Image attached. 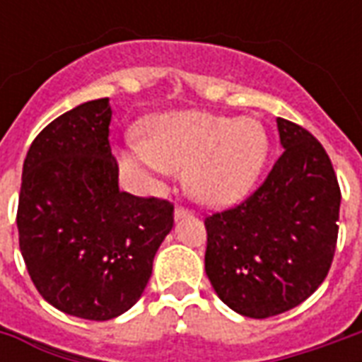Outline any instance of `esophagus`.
<instances>
[{
	"label": "esophagus",
	"instance_id": "1",
	"mask_svg": "<svg viewBox=\"0 0 362 362\" xmlns=\"http://www.w3.org/2000/svg\"><path fill=\"white\" fill-rule=\"evenodd\" d=\"M188 215L189 209H186V207H180V205H178V207L174 209V219H182V217H188Z\"/></svg>",
	"mask_w": 362,
	"mask_h": 362
}]
</instances>
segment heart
<instances>
[{
  "label": "heart",
  "mask_w": 362,
  "mask_h": 362,
  "mask_svg": "<svg viewBox=\"0 0 362 362\" xmlns=\"http://www.w3.org/2000/svg\"><path fill=\"white\" fill-rule=\"evenodd\" d=\"M267 151L269 137L258 119L173 112L151 119L141 141L122 153L119 166L143 182L186 170L189 196L207 205H227L256 184Z\"/></svg>",
  "instance_id": "b5f03b06"
}]
</instances>
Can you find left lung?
Listing matches in <instances>:
<instances>
[{
    "label": "left lung",
    "instance_id": "obj_1",
    "mask_svg": "<svg viewBox=\"0 0 362 362\" xmlns=\"http://www.w3.org/2000/svg\"><path fill=\"white\" fill-rule=\"evenodd\" d=\"M283 155L243 204L205 217V273L228 308L269 318L304 303L326 279L341 192L322 143L277 118Z\"/></svg>",
    "mask_w": 362,
    "mask_h": 362
}]
</instances>
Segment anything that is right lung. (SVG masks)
<instances>
[{"mask_svg": "<svg viewBox=\"0 0 362 362\" xmlns=\"http://www.w3.org/2000/svg\"><path fill=\"white\" fill-rule=\"evenodd\" d=\"M108 98L44 127L23 165L17 228L38 293L77 318H116L147 287L174 205L119 192Z\"/></svg>", "mask_w": 362, "mask_h": 362, "instance_id": "add662e5", "label": "right lung"}]
</instances>
